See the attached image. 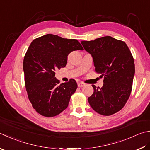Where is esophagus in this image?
<instances>
[{
	"mask_svg": "<svg viewBox=\"0 0 150 150\" xmlns=\"http://www.w3.org/2000/svg\"><path fill=\"white\" fill-rule=\"evenodd\" d=\"M84 86H85V83H83V82H79V83H78V86L79 87H82Z\"/></svg>",
	"mask_w": 150,
	"mask_h": 150,
	"instance_id": "1",
	"label": "esophagus"
}]
</instances>
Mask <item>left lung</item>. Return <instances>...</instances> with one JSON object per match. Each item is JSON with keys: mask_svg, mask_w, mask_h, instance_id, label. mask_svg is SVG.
I'll list each match as a JSON object with an SVG mask.
<instances>
[{"mask_svg": "<svg viewBox=\"0 0 150 150\" xmlns=\"http://www.w3.org/2000/svg\"><path fill=\"white\" fill-rule=\"evenodd\" d=\"M81 43L91 55L95 72L104 77L101 88L92 85L90 106L101 115L114 114L123 108L131 93L135 68L131 51L125 42L110 36Z\"/></svg>", "mask_w": 150, "mask_h": 150, "instance_id": "8db88e82", "label": "left lung"}]
</instances>
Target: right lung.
<instances>
[{"label": "right lung", "mask_w": 150, "mask_h": 150, "mask_svg": "<svg viewBox=\"0 0 150 150\" xmlns=\"http://www.w3.org/2000/svg\"><path fill=\"white\" fill-rule=\"evenodd\" d=\"M83 50L76 39L47 34L31 42L23 60L25 83L34 109L45 117L60 114L69 105L78 86L74 79L59 84L55 70L66 66L68 55Z\"/></svg>", "instance_id": "obj_1"}]
</instances>
